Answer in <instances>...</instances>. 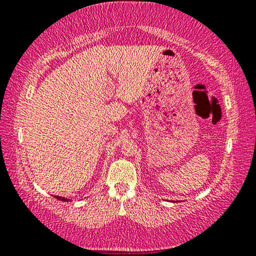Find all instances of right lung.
Instances as JSON below:
<instances>
[{
  "instance_id": "1",
  "label": "right lung",
  "mask_w": 256,
  "mask_h": 256,
  "mask_svg": "<svg viewBox=\"0 0 256 256\" xmlns=\"http://www.w3.org/2000/svg\"><path fill=\"white\" fill-rule=\"evenodd\" d=\"M56 198L59 199V200H62V202H68V198H64V197H59V196H56Z\"/></svg>"
}]
</instances>
